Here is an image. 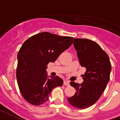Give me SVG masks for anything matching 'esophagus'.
Returning <instances> with one entry per match:
<instances>
[{"instance_id":"esophagus-1","label":"esophagus","mask_w":120,"mask_h":120,"mask_svg":"<svg viewBox=\"0 0 120 120\" xmlns=\"http://www.w3.org/2000/svg\"><path fill=\"white\" fill-rule=\"evenodd\" d=\"M64 85H65V86H69V81L68 80H64Z\"/></svg>"}]
</instances>
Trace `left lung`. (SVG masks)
<instances>
[{"instance_id": "8db88e82", "label": "left lung", "mask_w": 120, "mask_h": 120, "mask_svg": "<svg viewBox=\"0 0 120 120\" xmlns=\"http://www.w3.org/2000/svg\"><path fill=\"white\" fill-rule=\"evenodd\" d=\"M73 44L81 66L86 68V71L82 76L81 84L70 82L76 92L67 100L73 107L84 109L95 103L105 90L109 80L111 65L107 54L96 42L75 39Z\"/></svg>"}]
</instances>
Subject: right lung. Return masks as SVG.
<instances>
[{
    "instance_id": "right-lung-1",
    "label": "right lung",
    "mask_w": 120,
    "mask_h": 120,
    "mask_svg": "<svg viewBox=\"0 0 120 120\" xmlns=\"http://www.w3.org/2000/svg\"><path fill=\"white\" fill-rule=\"evenodd\" d=\"M74 38L44 32L23 43L17 54L16 76L20 93L33 105L48 100L52 90L63 84L61 78L48 76L46 69L73 44Z\"/></svg>"
}]
</instances>
